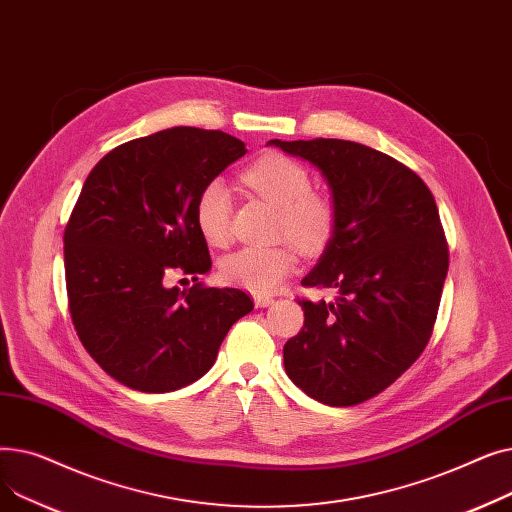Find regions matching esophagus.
I'll return each instance as SVG.
<instances>
[{
	"label": "esophagus",
	"mask_w": 512,
	"mask_h": 512,
	"mask_svg": "<svg viewBox=\"0 0 512 512\" xmlns=\"http://www.w3.org/2000/svg\"><path fill=\"white\" fill-rule=\"evenodd\" d=\"M253 301H255V307L261 309V307L272 305V303H274V297H270V294H255Z\"/></svg>",
	"instance_id": "obj_1"
}]
</instances>
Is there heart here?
<instances>
[{"label":"heart","mask_w":512,"mask_h":512,"mask_svg":"<svg viewBox=\"0 0 512 512\" xmlns=\"http://www.w3.org/2000/svg\"><path fill=\"white\" fill-rule=\"evenodd\" d=\"M255 193L278 207V228L305 249L324 245L332 234L336 209L332 201L309 191L307 168L282 153H265L242 174ZM232 195L222 180H209L195 201V224L201 236L220 247L230 236ZM297 255L288 245L242 247L224 257L220 272L232 284L255 294L276 290L294 270Z\"/></svg>","instance_id":"b5f03b06"}]
</instances>
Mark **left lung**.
I'll use <instances>...</instances> for the list:
<instances>
[{
	"label": "left lung",
	"mask_w": 512,
	"mask_h": 512,
	"mask_svg": "<svg viewBox=\"0 0 512 512\" xmlns=\"http://www.w3.org/2000/svg\"><path fill=\"white\" fill-rule=\"evenodd\" d=\"M267 145L301 157L328 182L336 220L303 286L334 301H299L303 330L284 344L288 378L330 407L380 394L423 353L448 274V247L425 182L394 157L340 139Z\"/></svg>",
	"instance_id": "obj_1"
}]
</instances>
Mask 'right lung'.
Listing matches in <instances>:
<instances>
[{"label": "right lung", "mask_w": 512, "mask_h": 512, "mask_svg": "<svg viewBox=\"0 0 512 512\" xmlns=\"http://www.w3.org/2000/svg\"><path fill=\"white\" fill-rule=\"evenodd\" d=\"M245 153L222 130L174 126L112 149L87 176L64 232L68 305L87 353L120 384L157 394L197 382L253 311L238 288L168 284L211 270L195 201Z\"/></svg>", "instance_id": "1"}]
</instances>
